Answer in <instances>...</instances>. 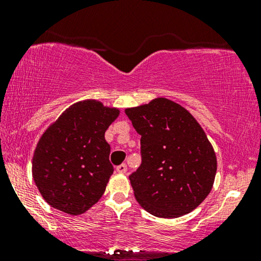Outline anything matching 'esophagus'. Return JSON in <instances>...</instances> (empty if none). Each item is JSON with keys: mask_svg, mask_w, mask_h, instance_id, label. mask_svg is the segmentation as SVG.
I'll list each match as a JSON object with an SVG mask.
<instances>
[{"mask_svg": "<svg viewBox=\"0 0 261 261\" xmlns=\"http://www.w3.org/2000/svg\"><path fill=\"white\" fill-rule=\"evenodd\" d=\"M126 170H127V167L125 163H122V164H120V166L116 167V172L118 173H126Z\"/></svg>", "mask_w": 261, "mask_h": 261, "instance_id": "obj_1", "label": "esophagus"}]
</instances>
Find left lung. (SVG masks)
Returning <instances> with one entry per match:
<instances>
[{
    "instance_id": "1",
    "label": "left lung",
    "mask_w": 261,
    "mask_h": 261,
    "mask_svg": "<svg viewBox=\"0 0 261 261\" xmlns=\"http://www.w3.org/2000/svg\"><path fill=\"white\" fill-rule=\"evenodd\" d=\"M125 114L141 135V164L128 175L140 205L162 218L196 208L211 191L217 170L216 154L199 122L166 98Z\"/></svg>"
}]
</instances>
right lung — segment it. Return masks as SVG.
<instances>
[{"instance_id": "obj_1", "label": "right lung", "mask_w": 261, "mask_h": 261, "mask_svg": "<svg viewBox=\"0 0 261 261\" xmlns=\"http://www.w3.org/2000/svg\"><path fill=\"white\" fill-rule=\"evenodd\" d=\"M118 115L100 101H80L45 131L33 157V178L50 206L81 215L98 202L114 172L104 134Z\"/></svg>"}]
</instances>
